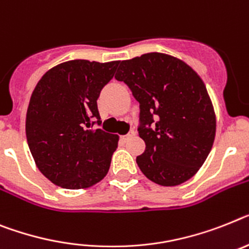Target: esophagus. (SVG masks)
<instances>
[{"mask_svg":"<svg viewBox=\"0 0 249 249\" xmlns=\"http://www.w3.org/2000/svg\"><path fill=\"white\" fill-rule=\"evenodd\" d=\"M135 135V133L133 130L131 131H129L128 134L126 135H123V137H121V141L123 142H126V141H129V139H130V138H133Z\"/></svg>","mask_w":249,"mask_h":249,"instance_id":"esophagus-1","label":"esophagus"}]
</instances>
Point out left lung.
Returning <instances> with one entry per match:
<instances>
[{"instance_id": "1", "label": "left lung", "mask_w": 249, "mask_h": 249, "mask_svg": "<svg viewBox=\"0 0 249 249\" xmlns=\"http://www.w3.org/2000/svg\"><path fill=\"white\" fill-rule=\"evenodd\" d=\"M141 105L139 137L145 143L137 163L160 186L195 176L208 158L216 118L205 83L189 64L164 53L123 60L115 74Z\"/></svg>"}]
</instances>
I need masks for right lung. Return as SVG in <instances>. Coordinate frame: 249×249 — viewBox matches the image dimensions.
Returning <instances> with one entry per match:
<instances>
[{
	"label": "right lung",
	"mask_w": 249,
	"mask_h": 249,
	"mask_svg": "<svg viewBox=\"0 0 249 249\" xmlns=\"http://www.w3.org/2000/svg\"><path fill=\"white\" fill-rule=\"evenodd\" d=\"M119 62L68 60L50 68L31 93L26 139L35 164L63 189H87L107 175L119 135L100 124L97 99Z\"/></svg>",
	"instance_id": "right-lung-1"
}]
</instances>
